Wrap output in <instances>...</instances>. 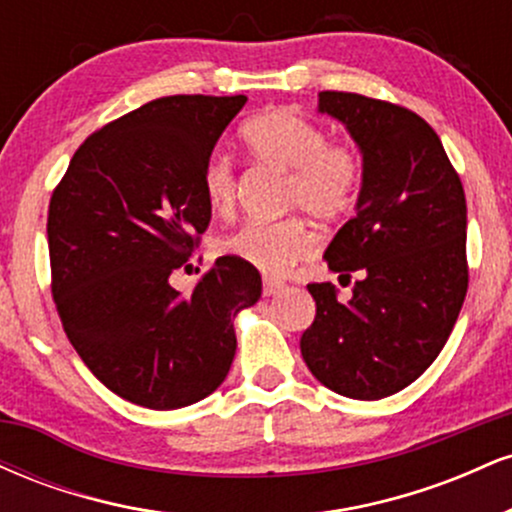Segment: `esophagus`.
<instances>
[{"label":"esophagus","mask_w":512,"mask_h":512,"mask_svg":"<svg viewBox=\"0 0 512 512\" xmlns=\"http://www.w3.org/2000/svg\"><path fill=\"white\" fill-rule=\"evenodd\" d=\"M281 289H284V284L272 279V276H264V279H262V293H264V296H276V293H279Z\"/></svg>","instance_id":"34e87169"}]
</instances>
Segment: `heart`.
<instances>
[{"label":"heart","instance_id":"heart-1","mask_svg":"<svg viewBox=\"0 0 512 512\" xmlns=\"http://www.w3.org/2000/svg\"><path fill=\"white\" fill-rule=\"evenodd\" d=\"M240 139L252 161L286 170L281 192L286 211H305L310 219L332 223L356 207L366 173L361 151L349 142H334L320 122L296 110L276 108L245 122ZM202 190L214 214H233L238 178L231 158L223 154L207 158ZM313 248L308 221L298 214L272 223L248 221L219 240V252L267 276L286 274Z\"/></svg>","mask_w":512,"mask_h":512}]
</instances>
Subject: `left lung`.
I'll return each instance as SVG.
<instances>
[{
    "instance_id": "1",
    "label": "left lung",
    "mask_w": 512,
    "mask_h": 512,
    "mask_svg": "<svg viewBox=\"0 0 512 512\" xmlns=\"http://www.w3.org/2000/svg\"><path fill=\"white\" fill-rule=\"evenodd\" d=\"M320 113L342 120L366 163L356 216L325 257L358 272L349 303L308 284L315 320L301 337L310 373L337 395L383 399L414 383L448 342L467 296V202L424 117L361 93L322 91Z\"/></svg>"
}]
</instances>
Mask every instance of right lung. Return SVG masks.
Here are the masks:
<instances>
[{
	"instance_id": "add662e5",
	"label": "right lung",
	"mask_w": 512,
	"mask_h": 512,
	"mask_svg": "<svg viewBox=\"0 0 512 512\" xmlns=\"http://www.w3.org/2000/svg\"><path fill=\"white\" fill-rule=\"evenodd\" d=\"M245 96H166L96 129L48 209L52 298L69 342L127 402L180 409L223 383L233 317L257 303L260 272L219 257L190 296L170 286L211 209L202 170Z\"/></svg>"
}]
</instances>
